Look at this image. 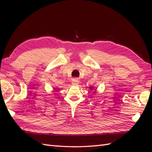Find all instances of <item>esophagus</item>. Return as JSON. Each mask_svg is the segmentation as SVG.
I'll return each mask as SVG.
<instances>
[{"instance_id": "1", "label": "esophagus", "mask_w": 152, "mask_h": 152, "mask_svg": "<svg viewBox=\"0 0 152 152\" xmlns=\"http://www.w3.org/2000/svg\"><path fill=\"white\" fill-rule=\"evenodd\" d=\"M78 82H79V80L78 79H76L74 80L73 82H72V84L73 85H78Z\"/></svg>"}]
</instances>
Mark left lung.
<instances>
[{
	"mask_svg": "<svg viewBox=\"0 0 152 152\" xmlns=\"http://www.w3.org/2000/svg\"><path fill=\"white\" fill-rule=\"evenodd\" d=\"M89 89L91 91H92V90H94V91H93V93H96V89H95V87L93 86H89Z\"/></svg>",
	"mask_w": 152,
	"mask_h": 152,
	"instance_id": "1",
	"label": "left lung"
}]
</instances>
